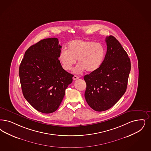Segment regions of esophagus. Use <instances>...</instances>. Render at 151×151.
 I'll use <instances>...</instances> for the list:
<instances>
[{"instance_id":"obj_1","label":"esophagus","mask_w":151,"mask_h":151,"mask_svg":"<svg viewBox=\"0 0 151 151\" xmlns=\"http://www.w3.org/2000/svg\"><path fill=\"white\" fill-rule=\"evenodd\" d=\"M79 78L78 76H76V75H74L73 76V79L74 80H77V79H78Z\"/></svg>"}]
</instances>
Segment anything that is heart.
<instances>
[{"label":"heart","mask_w":151,"mask_h":151,"mask_svg":"<svg viewBox=\"0 0 151 151\" xmlns=\"http://www.w3.org/2000/svg\"><path fill=\"white\" fill-rule=\"evenodd\" d=\"M105 55L106 48L103 44L93 41L75 40L68 43V50L60 51L58 60L66 71L71 70L78 59V65L74 68V73H80L85 70L94 73L102 65Z\"/></svg>","instance_id":"obj_1"}]
</instances>
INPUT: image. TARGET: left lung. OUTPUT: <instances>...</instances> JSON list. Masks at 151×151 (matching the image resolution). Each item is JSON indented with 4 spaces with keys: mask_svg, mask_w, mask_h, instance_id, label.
<instances>
[{
    "mask_svg": "<svg viewBox=\"0 0 151 151\" xmlns=\"http://www.w3.org/2000/svg\"><path fill=\"white\" fill-rule=\"evenodd\" d=\"M107 51L101 67L86 75L85 98L94 110L103 111L111 108L126 91L130 71L128 54L114 37L106 38Z\"/></svg>",
    "mask_w": 151,
    "mask_h": 151,
    "instance_id": "8db88e82",
    "label": "left lung"
}]
</instances>
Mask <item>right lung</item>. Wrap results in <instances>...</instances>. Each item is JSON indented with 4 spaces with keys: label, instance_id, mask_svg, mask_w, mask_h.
Listing matches in <instances>:
<instances>
[{
    "label": "right lung",
    "instance_id": "add662e5",
    "mask_svg": "<svg viewBox=\"0 0 151 151\" xmlns=\"http://www.w3.org/2000/svg\"><path fill=\"white\" fill-rule=\"evenodd\" d=\"M61 46L56 38H46L27 50L19 69L21 88L27 101L37 111H55L73 82V75L58 60Z\"/></svg>",
    "mask_w": 151,
    "mask_h": 151
}]
</instances>
